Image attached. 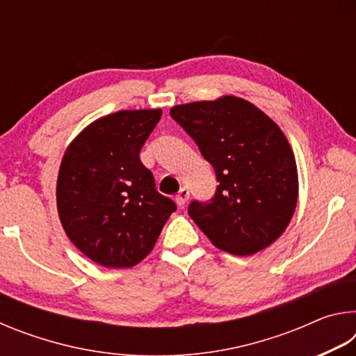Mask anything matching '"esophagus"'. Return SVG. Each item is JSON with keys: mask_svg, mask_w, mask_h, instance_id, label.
<instances>
[{"mask_svg": "<svg viewBox=\"0 0 356 356\" xmlns=\"http://www.w3.org/2000/svg\"><path fill=\"white\" fill-rule=\"evenodd\" d=\"M188 197H190L188 188H186V186H184V188H180V191L176 195V202L179 204V207H184L185 204H186V201H188Z\"/></svg>", "mask_w": 356, "mask_h": 356, "instance_id": "esophagus-1", "label": "esophagus"}]
</instances>
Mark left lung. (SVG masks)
<instances>
[{
	"instance_id": "left-lung-1",
	"label": "left lung",
	"mask_w": 356,
	"mask_h": 356,
	"mask_svg": "<svg viewBox=\"0 0 356 356\" xmlns=\"http://www.w3.org/2000/svg\"><path fill=\"white\" fill-rule=\"evenodd\" d=\"M170 114L220 182L212 200L188 207L210 242L231 254L251 256L278 240L298 200L295 155L278 124L236 95L176 105Z\"/></svg>"
}]
</instances>
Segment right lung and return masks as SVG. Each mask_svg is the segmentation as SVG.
<instances>
[{
	"instance_id": "add662e5",
	"label": "right lung",
	"mask_w": 356,
	"mask_h": 356,
	"mask_svg": "<svg viewBox=\"0 0 356 356\" xmlns=\"http://www.w3.org/2000/svg\"><path fill=\"white\" fill-rule=\"evenodd\" d=\"M160 118V108L108 114L84 127L64 152L56 182L59 220L70 242L102 267L140 264L176 210L140 160Z\"/></svg>"
}]
</instances>
